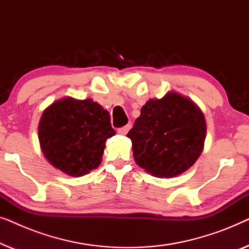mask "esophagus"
Returning <instances> with one entry per match:
<instances>
[{"label":"esophagus","instance_id":"esophagus-1","mask_svg":"<svg viewBox=\"0 0 249 249\" xmlns=\"http://www.w3.org/2000/svg\"><path fill=\"white\" fill-rule=\"evenodd\" d=\"M129 129H130V124H127V125H124V127L119 128L118 131H119V134L125 135V134H127V132L129 131Z\"/></svg>","mask_w":249,"mask_h":249}]
</instances>
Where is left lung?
Here are the masks:
<instances>
[{
  "instance_id": "left-lung-1",
  "label": "left lung",
  "mask_w": 249,
  "mask_h": 249,
  "mask_svg": "<svg viewBox=\"0 0 249 249\" xmlns=\"http://www.w3.org/2000/svg\"><path fill=\"white\" fill-rule=\"evenodd\" d=\"M137 164L158 178L188 170L199 158L206 137L203 112L192 100L169 91L149 100L128 132Z\"/></svg>"
}]
</instances>
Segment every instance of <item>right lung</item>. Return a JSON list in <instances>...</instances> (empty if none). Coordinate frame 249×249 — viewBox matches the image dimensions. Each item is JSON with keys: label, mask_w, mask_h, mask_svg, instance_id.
Here are the masks:
<instances>
[{"label": "right lung", "mask_w": 249, "mask_h": 249, "mask_svg": "<svg viewBox=\"0 0 249 249\" xmlns=\"http://www.w3.org/2000/svg\"><path fill=\"white\" fill-rule=\"evenodd\" d=\"M113 135L108 112L90 98L54 102L43 112L38 125L44 156L72 177L87 175L101 164L105 141Z\"/></svg>", "instance_id": "add662e5"}]
</instances>
